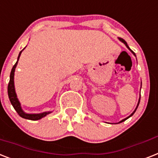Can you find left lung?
Returning a JSON list of instances; mask_svg holds the SVG:
<instances>
[{
    "label": "left lung",
    "mask_w": 158,
    "mask_h": 158,
    "mask_svg": "<svg viewBox=\"0 0 158 158\" xmlns=\"http://www.w3.org/2000/svg\"><path fill=\"white\" fill-rule=\"evenodd\" d=\"M118 39H119V40H120V41H122V42H123V44H125V45H126V46H127V48H128V49L130 50L131 52H132L133 54H134V55H135V52H133L132 50L131 49V48H129V46H128V45H127V42H126V41H125V40H123V39H122V38H118ZM139 101H140V98H139V102H138V105H137V106H136V108H135V110H134V112H133V113H132V114H131V115H130V116H129V117H127V118H126L123 119V120H122V121H120V122H119V123H122V122H124V121H125V120H127V118H130V117H131V116H132V115H133V114H135V110H136V109H137V108H138V106H139Z\"/></svg>",
    "instance_id": "left-lung-1"
}]
</instances>
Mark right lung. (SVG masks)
I'll return each instance as SVG.
<instances>
[{
    "instance_id": "right-lung-1",
    "label": "right lung",
    "mask_w": 158,
    "mask_h": 158,
    "mask_svg": "<svg viewBox=\"0 0 158 158\" xmlns=\"http://www.w3.org/2000/svg\"><path fill=\"white\" fill-rule=\"evenodd\" d=\"M23 50H22V51H23ZM22 51L19 52V57H18V61H17L16 63L15 64V66H13L12 70H11V72H10V82H9V84H8V96H9V98H10V103L12 104L13 107L15 108V110H16L17 113L19 114V116L22 117V118H23L32 120V121H35V120H39V119L42 118H44V117H45L46 115L50 114L51 112L48 111V112H44V113H41V114H26L25 112H23V110H22L21 105H20V102H19V99H18V97H17L16 92H15V82H14L15 68H16L17 66V64H18L19 57H20V55H21L22 53Z\"/></svg>"
}]
</instances>
